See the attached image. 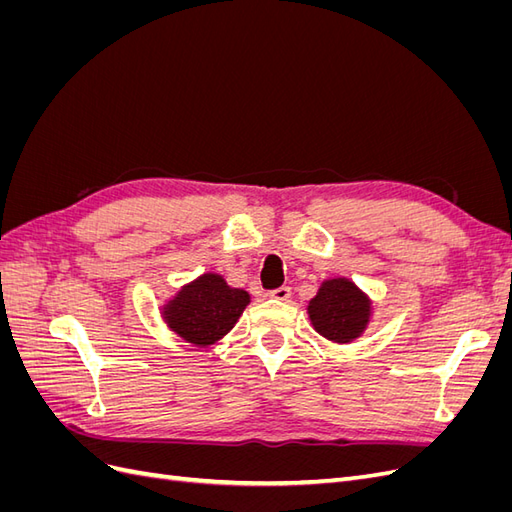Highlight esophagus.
Wrapping results in <instances>:
<instances>
[{
	"label": "esophagus",
	"mask_w": 512,
	"mask_h": 512,
	"mask_svg": "<svg viewBox=\"0 0 512 512\" xmlns=\"http://www.w3.org/2000/svg\"><path fill=\"white\" fill-rule=\"evenodd\" d=\"M290 294H292L290 286H280V288L271 290V292H269V297H271V299H277V301H288V299H290Z\"/></svg>",
	"instance_id": "1"
}]
</instances>
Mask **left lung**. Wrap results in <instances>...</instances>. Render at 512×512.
I'll use <instances>...</instances> for the list:
<instances>
[{
    "label": "left lung",
    "mask_w": 512,
    "mask_h": 512,
    "mask_svg": "<svg viewBox=\"0 0 512 512\" xmlns=\"http://www.w3.org/2000/svg\"><path fill=\"white\" fill-rule=\"evenodd\" d=\"M369 299L350 280L324 282L316 297L309 301V320L314 329L337 344L359 337L369 320Z\"/></svg>",
    "instance_id": "left-lung-1"
}]
</instances>
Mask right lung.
<instances>
[{
	"label": "right lung",
	"instance_id": "obj_1",
	"mask_svg": "<svg viewBox=\"0 0 512 512\" xmlns=\"http://www.w3.org/2000/svg\"><path fill=\"white\" fill-rule=\"evenodd\" d=\"M247 303L250 294L245 290L230 288L224 277L207 273L183 286L177 297L168 301L164 320L185 342L209 346L235 327Z\"/></svg>",
	"mask_w": 512,
	"mask_h": 512
}]
</instances>
